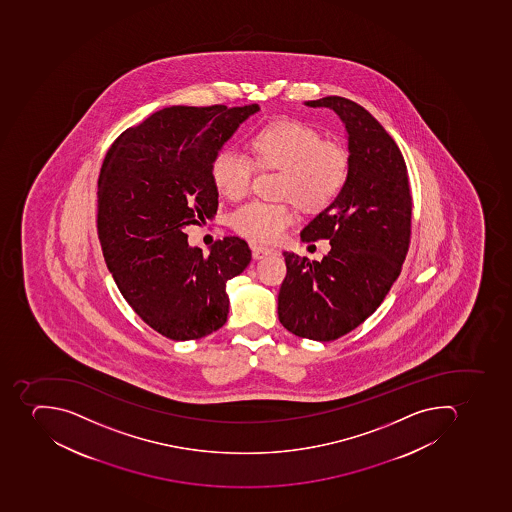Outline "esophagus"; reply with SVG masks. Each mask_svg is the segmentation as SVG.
<instances>
[{
	"label": "esophagus",
	"mask_w": 512,
	"mask_h": 512,
	"mask_svg": "<svg viewBox=\"0 0 512 512\" xmlns=\"http://www.w3.org/2000/svg\"><path fill=\"white\" fill-rule=\"evenodd\" d=\"M251 251H253L254 259L266 258V256H269V254L275 253L274 248H267V246L261 245H251Z\"/></svg>",
	"instance_id": "1"
}]
</instances>
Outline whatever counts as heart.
<instances>
[{
  "instance_id": "heart-1",
  "label": "heart",
  "mask_w": 512,
  "mask_h": 512,
  "mask_svg": "<svg viewBox=\"0 0 512 512\" xmlns=\"http://www.w3.org/2000/svg\"><path fill=\"white\" fill-rule=\"evenodd\" d=\"M250 153L227 145L214 157L211 176L224 197L242 200L253 189L258 165L283 171L280 195L290 202L254 200L230 216L235 232L258 242H275L296 221L293 202L304 210L326 208L339 197L351 173V157L341 142L323 139L322 133L301 120L274 121L253 137Z\"/></svg>"
}]
</instances>
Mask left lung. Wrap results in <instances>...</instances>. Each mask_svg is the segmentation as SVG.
Segmentation results:
<instances>
[{
	"label": "left lung",
	"mask_w": 512,
	"mask_h": 512,
	"mask_svg": "<svg viewBox=\"0 0 512 512\" xmlns=\"http://www.w3.org/2000/svg\"><path fill=\"white\" fill-rule=\"evenodd\" d=\"M304 104L331 109L346 125L351 173L301 232L302 242L330 240V253L310 262L283 251L278 320L299 338L326 343L365 322L399 278L410 246L411 192L402 152L362 105L339 96Z\"/></svg>",
	"instance_id": "1"
}]
</instances>
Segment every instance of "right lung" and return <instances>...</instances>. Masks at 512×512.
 Wrapping results in <instances>:
<instances>
[{"instance_id":"right-lung-1","label":"right lung","mask_w":512,"mask_h":512,"mask_svg":"<svg viewBox=\"0 0 512 512\" xmlns=\"http://www.w3.org/2000/svg\"><path fill=\"white\" fill-rule=\"evenodd\" d=\"M259 105H173L113 142L97 181V234L105 264L129 306L150 328L190 341L227 322L226 283L251 250L226 237L203 256L184 232L218 211L211 165Z\"/></svg>"}]
</instances>
